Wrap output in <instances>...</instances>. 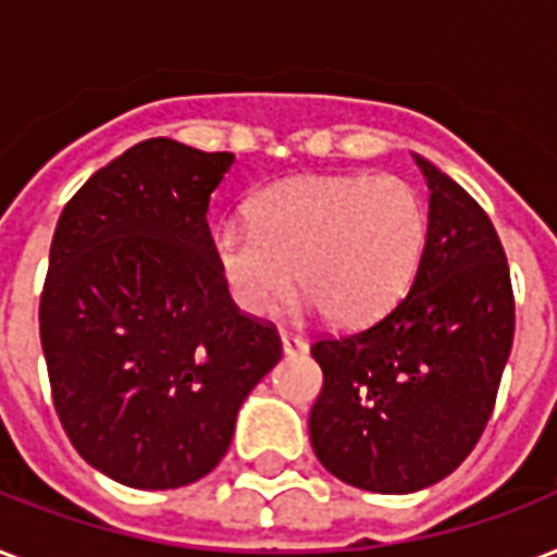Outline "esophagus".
Wrapping results in <instances>:
<instances>
[{"mask_svg":"<svg viewBox=\"0 0 557 557\" xmlns=\"http://www.w3.org/2000/svg\"><path fill=\"white\" fill-rule=\"evenodd\" d=\"M280 341H283V352H286V356H304L306 349H309V344H306L304 338L288 335V332H283V335H280Z\"/></svg>","mask_w":557,"mask_h":557,"instance_id":"obj_1","label":"esophagus"}]
</instances>
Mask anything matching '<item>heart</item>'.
I'll use <instances>...</instances> for the list:
<instances>
[{
	"instance_id": "obj_1",
	"label": "heart",
	"mask_w": 557,
	"mask_h": 557,
	"mask_svg": "<svg viewBox=\"0 0 557 557\" xmlns=\"http://www.w3.org/2000/svg\"><path fill=\"white\" fill-rule=\"evenodd\" d=\"M428 239V210L405 178L304 176L262 190L251 227L213 231V260L234 304L271 318L297 283L335 326H367L407 292Z\"/></svg>"
}]
</instances>
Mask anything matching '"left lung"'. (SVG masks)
<instances>
[{
  "label": "left lung",
  "instance_id": "8db88e82",
  "mask_svg": "<svg viewBox=\"0 0 557 557\" xmlns=\"http://www.w3.org/2000/svg\"><path fill=\"white\" fill-rule=\"evenodd\" d=\"M431 187L413 286L381 321L312 344L323 389L309 413L321 466L347 485L410 494L474 450L515 338V295L492 219L416 156Z\"/></svg>",
  "mask_w": 557,
  "mask_h": 557
}]
</instances>
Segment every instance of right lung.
Wrapping results in <instances>:
<instances>
[{
    "mask_svg": "<svg viewBox=\"0 0 557 557\" xmlns=\"http://www.w3.org/2000/svg\"><path fill=\"white\" fill-rule=\"evenodd\" d=\"M231 164L135 144L74 193L51 239L39 338L54 410L77 454L129 488L210 474L283 356L277 326L236 309L213 260L208 205Z\"/></svg>",
    "mask_w": 557,
    "mask_h": 557,
    "instance_id": "right-lung-1",
    "label": "right lung"
}]
</instances>
